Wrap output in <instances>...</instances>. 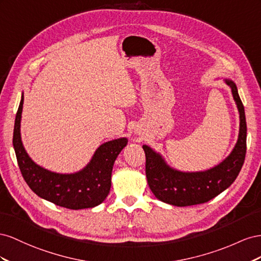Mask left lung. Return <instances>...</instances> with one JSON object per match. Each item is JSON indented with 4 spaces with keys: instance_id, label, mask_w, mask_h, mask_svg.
I'll use <instances>...</instances> for the list:
<instances>
[{
    "instance_id": "left-lung-1",
    "label": "left lung",
    "mask_w": 261,
    "mask_h": 261,
    "mask_svg": "<svg viewBox=\"0 0 261 261\" xmlns=\"http://www.w3.org/2000/svg\"><path fill=\"white\" fill-rule=\"evenodd\" d=\"M224 81L232 91L240 113V133L233 151L219 165L203 172H180L167 165L160 153L143 145L147 184L154 196L163 202L176 206L207 202L227 189L240 174L246 155V118L236 84L232 80Z\"/></svg>"
}]
</instances>
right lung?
Returning a JSON list of instances; mask_svg holds the SVG:
<instances>
[{
    "label": "right lung",
    "mask_w": 261,
    "mask_h": 261,
    "mask_svg": "<svg viewBox=\"0 0 261 261\" xmlns=\"http://www.w3.org/2000/svg\"><path fill=\"white\" fill-rule=\"evenodd\" d=\"M24 95L15 118L13 145L20 173L37 196L59 206L71 210L87 209L100 204L111 187V172L117 156L128 144L120 138L101 144L92 160L80 172L59 174L43 168L29 158L20 138V119Z\"/></svg>",
    "instance_id": "add662e5"
}]
</instances>
